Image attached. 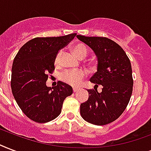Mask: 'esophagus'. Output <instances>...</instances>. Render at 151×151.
Wrapping results in <instances>:
<instances>
[{"mask_svg":"<svg viewBox=\"0 0 151 151\" xmlns=\"http://www.w3.org/2000/svg\"><path fill=\"white\" fill-rule=\"evenodd\" d=\"M73 93H77L78 91V88H73Z\"/></svg>","mask_w":151,"mask_h":151,"instance_id":"esophagus-1","label":"esophagus"}]
</instances>
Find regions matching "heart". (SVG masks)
<instances>
[{"label":"heart","instance_id":"1","mask_svg":"<svg viewBox=\"0 0 151 151\" xmlns=\"http://www.w3.org/2000/svg\"><path fill=\"white\" fill-rule=\"evenodd\" d=\"M73 51L74 55L79 58H83L87 56L88 50L87 47L83 43H78L73 47ZM61 52L58 53L55 59V63H58L60 58ZM86 71L81 70H67L61 75V79L65 83L70 85L72 86H78L81 82V80L86 77Z\"/></svg>","mask_w":151,"mask_h":151}]
</instances>
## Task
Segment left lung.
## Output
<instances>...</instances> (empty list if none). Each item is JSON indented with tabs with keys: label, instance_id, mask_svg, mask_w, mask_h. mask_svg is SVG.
<instances>
[{
	"label": "left lung",
	"instance_id": "1",
	"mask_svg": "<svg viewBox=\"0 0 151 151\" xmlns=\"http://www.w3.org/2000/svg\"><path fill=\"white\" fill-rule=\"evenodd\" d=\"M77 38L93 50L97 57V71L90 81L102 92L88 89V101L81 104L80 113L86 121L105 125L118 119L129 103L133 88L131 62L123 48L105 37Z\"/></svg>",
	"mask_w": 151,
	"mask_h": 151
}]
</instances>
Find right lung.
Here are the masks:
<instances>
[{"mask_svg": "<svg viewBox=\"0 0 151 151\" xmlns=\"http://www.w3.org/2000/svg\"><path fill=\"white\" fill-rule=\"evenodd\" d=\"M76 33L59 37L35 38L16 55L12 68L11 88L22 111L36 123H47L61 113L63 101L73 93L67 84L58 81L53 88L46 82L55 70L58 51L70 42Z\"/></svg>", "mask_w": 151, "mask_h": 151, "instance_id": "add662e5", "label": "right lung"}]
</instances>
